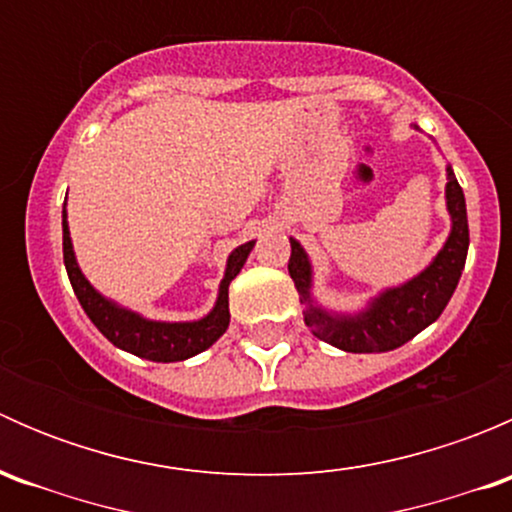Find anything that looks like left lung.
Segmentation results:
<instances>
[{
    "label": "left lung",
    "instance_id": "8db88e82",
    "mask_svg": "<svg viewBox=\"0 0 512 512\" xmlns=\"http://www.w3.org/2000/svg\"><path fill=\"white\" fill-rule=\"evenodd\" d=\"M446 200L453 227L436 260L406 285L386 289L359 317H332L324 309L314 307L312 299H309V282H312L309 260L299 242L289 240V245H292L287 265L289 277L297 287L299 302L307 304L304 322L314 329V334L322 342L354 354L389 352V349H396L414 339L421 329H426L428 324L441 317L453 289L461 280L468 255L466 198H463V190L451 168H448Z\"/></svg>",
    "mask_w": 512,
    "mask_h": 512
}]
</instances>
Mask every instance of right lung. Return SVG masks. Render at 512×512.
<instances>
[{
  "instance_id": "right-lung-1",
  "label": "right lung",
  "mask_w": 512,
  "mask_h": 512,
  "mask_svg": "<svg viewBox=\"0 0 512 512\" xmlns=\"http://www.w3.org/2000/svg\"><path fill=\"white\" fill-rule=\"evenodd\" d=\"M252 245H255V242L240 245L230 255V260H227L225 280L220 282L218 304H215V309L208 314V317H203L200 322H180V324L148 322V319L138 317V314L116 307L113 302L103 299L101 294L89 285V280L81 275L79 265H76L74 247H71L69 225H66V210H64V265H66V272H69L71 287H74L81 307H84V312L89 314L91 322L96 324V329L108 339V342L116 344L118 349H126V352L143 356V359H151V361H183L188 359V356L200 354L203 349H208L210 344L218 342V339L223 337L227 324H230L227 287H230V282L235 280L237 272H240L242 265H245Z\"/></svg>"
}]
</instances>
